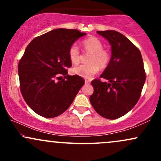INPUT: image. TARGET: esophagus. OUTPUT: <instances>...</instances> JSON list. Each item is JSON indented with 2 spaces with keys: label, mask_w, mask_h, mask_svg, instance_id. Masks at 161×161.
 Listing matches in <instances>:
<instances>
[{
  "label": "esophagus",
  "mask_w": 161,
  "mask_h": 161,
  "mask_svg": "<svg viewBox=\"0 0 161 161\" xmlns=\"http://www.w3.org/2000/svg\"><path fill=\"white\" fill-rule=\"evenodd\" d=\"M85 83L86 84H88V83H90V81L88 80V79H85Z\"/></svg>",
  "instance_id": "34e87169"
}]
</instances>
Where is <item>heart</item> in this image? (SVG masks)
Here are the masks:
<instances>
[{
	"mask_svg": "<svg viewBox=\"0 0 161 161\" xmlns=\"http://www.w3.org/2000/svg\"><path fill=\"white\" fill-rule=\"evenodd\" d=\"M82 45L85 51L91 53L88 57V64H81L73 68V73L83 78L89 79L98 71L99 68L104 69L110 63V53L108 51L103 49L104 45L102 42L96 37H89L83 40ZM68 55L72 64H77L80 60V51L75 44L69 47Z\"/></svg>",
	"mask_w": 161,
	"mask_h": 161,
	"instance_id": "heart-1",
	"label": "heart"
}]
</instances>
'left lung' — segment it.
Masks as SVG:
<instances>
[{"label":"left lung","instance_id":"left-lung-1","mask_svg":"<svg viewBox=\"0 0 161 161\" xmlns=\"http://www.w3.org/2000/svg\"><path fill=\"white\" fill-rule=\"evenodd\" d=\"M111 46V57L100 75L108 82L94 79L90 102L103 117L115 119L130 111L139 99L146 75L141 52L125 36L114 30L97 31Z\"/></svg>","mask_w":161,"mask_h":161}]
</instances>
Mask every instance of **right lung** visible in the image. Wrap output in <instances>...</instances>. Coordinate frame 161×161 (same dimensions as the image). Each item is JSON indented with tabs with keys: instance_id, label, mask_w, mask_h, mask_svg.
<instances>
[{
	"instance_id": "add662e5",
	"label": "right lung",
	"mask_w": 161,
	"mask_h": 161,
	"mask_svg": "<svg viewBox=\"0 0 161 161\" xmlns=\"http://www.w3.org/2000/svg\"><path fill=\"white\" fill-rule=\"evenodd\" d=\"M86 33L77 29H57L36 37L19 62L20 91L34 112L46 118L63 114L73 103L85 80L69 75L72 66L69 47Z\"/></svg>"
}]
</instances>
